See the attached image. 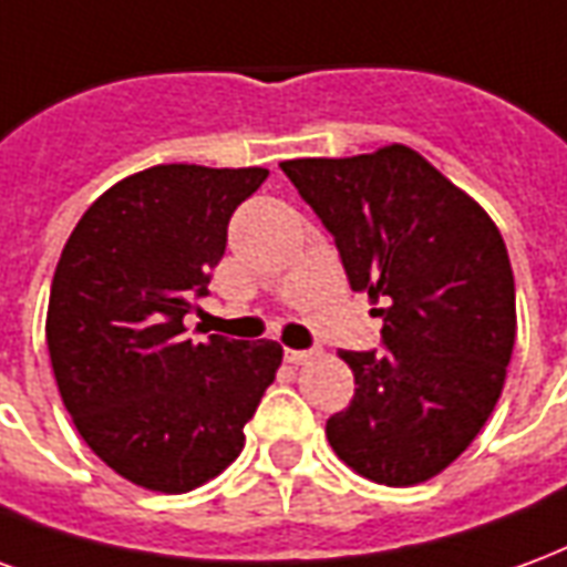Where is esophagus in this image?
I'll return each mask as SVG.
<instances>
[{"label":"esophagus","instance_id":"34e87169","mask_svg":"<svg viewBox=\"0 0 567 567\" xmlns=\"http://www.w3.org/2000/svg\"><path fill=\"white\" fill-rule=\"evenodd\" d=\"M313 357H320L317 350H284V359L292 362V365H305V362H311Z\"/></svg>","mask_w":567,"mask_h":567}]
</instances>
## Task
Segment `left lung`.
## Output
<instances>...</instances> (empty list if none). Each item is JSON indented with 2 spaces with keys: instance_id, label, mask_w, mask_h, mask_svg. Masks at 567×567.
<instances>
[{
  "instance_id": "8db88e82",
  "label": "left lung",
  "mask_w": 567,
  "mask_h": 567,
  "mask_svg": "<svg viewBox=\"0 0 567 567\" xmlns=\"http://www.w3.org/2000/svg\"><path fill=\"white\" fill-rule=\"evenodd\" d=\"M280 168L334 238L350 287L386 299L383 350H341L357 392L329 416L326 437L369 481H429L477 437L502 395L516 341L502 233L404 144Z\"/></svg>"
}]
</instances>
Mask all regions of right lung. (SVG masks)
I'll return each mask as SVG.
<instances>
[{
	"instance_id": "obj_1",
	"label": "right lung",
	"mask_w": 567,
	"mask_h": 567,
	"mask_svg": "<svg viewBox=\"0 0 567 567\" xmlns=\"http://www.w3.org/2000/svg\"><path fill=\"white\" fill-rule=\"evenodd\" d=\"M266 168L153 165L86 208L63 247L48 350L65 411L109 468L153 493H189L244 447L275 380L278 341H193L235 208Z\"/></svg>"
}]
</instances>
